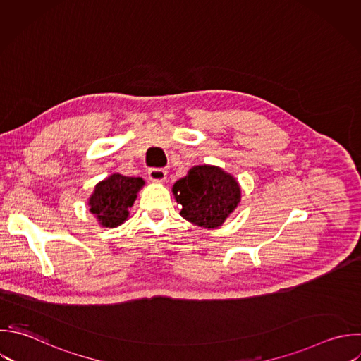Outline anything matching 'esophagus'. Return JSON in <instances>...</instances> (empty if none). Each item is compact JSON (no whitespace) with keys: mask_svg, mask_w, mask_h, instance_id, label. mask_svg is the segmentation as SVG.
Masks as SVG:
<instances>
[{"mask_svg":"<svg viewBox=\"0 0 361 361\" xmlns=\"http://www.w3.org/2000/svg\"><path fill=\"white\" fill-rule=\"evenodd\" d=\"M148 176L152 182H164L166 179V171L162 168H151L148 171Z\"/></svg>","mask_w":361,"mask_h":361,"instance_id":"1","label":"esophagus"}]
</instances>
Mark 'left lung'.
I'll return each instance as SVG.
<instances>
[{
  "label": "left lung",
  "mask_w": 361,
  "mask_h": 361,
  "mask_svg": "<svg viewBox=\"0 0 361 361\" xmlns=\"http://www.w3.org/2000/svg\"><path fill=\"white\" fill-rule=\"evenodd\" d=\"M172 192L182 204L180 216L204 228L220 227L241 199L238 182L212 165L193 166L173 185Z\"/></svg>",
  "instance_id": "left-lung-1"
}]
</instances>
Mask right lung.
Listing matches in <instances>:
<instances>
[{
  "mask_svg": "<svg viewBox=\"0 0 361 361\" xmlns=\"http://www.w3.org/2000/svg\"><path fill=\"white\" fill-rule=\"evenodd\" d=\"M144 185L142 178L113 173L96 185L89 199L90 212L103 227H117L128 219V209L134 204L137 193Z\"/></svg>",
  "mask_w": 361,
  "mask_h": 361,
  "instance_id": "add662e5",
  "label": "right lung"
}]
</instances>
